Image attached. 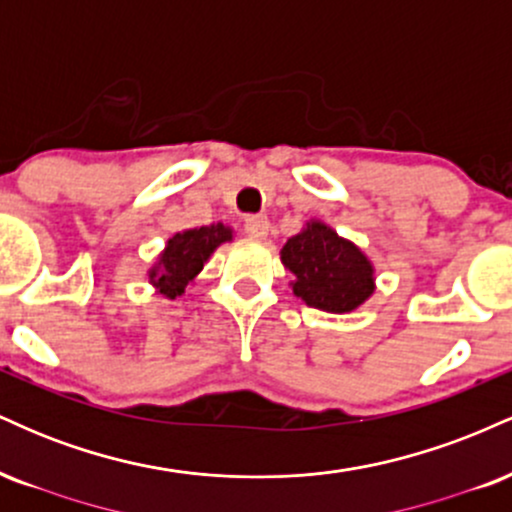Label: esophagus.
I'll use <instances>...</instances> for the list:
<instances>
[{
  "mask_svg": "<svg viewBox=\"0 0 512 512\" xmlns=\"http://www.w3.org/2000/svg\"><path fill=\"white\" fill-rule=\"evenodd\" d=\"M245 233H248L250 238H257V240L267 238L269 221L264 219V216H248V219H245Z\"/></svg>",
  "mask_w": 512,
  "mask_h": 512,
  "instance_id": "obj_1",
  "label": "esophagus"
}]
</instances>
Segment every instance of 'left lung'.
I'll return each instance as SVG.
<instances>
[{"label":"left lung","instance_id":"obj_1","mask_svg":"<svg viewBox=\"0 0 512 512\" xmlns=\"http://www.w3.org/2000/svg\"><path fill=\"white\" fill-rule=\"evenodd\" d=\"M279 255L293 276V296L322 313H354L375 293L370 257L320 219L305 221Z\"/></svg>","mask_w":512,"mask_h":512}]
</instances>
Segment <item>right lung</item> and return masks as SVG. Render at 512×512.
I'll return each instance as SVG.
<instances>
[{
    "mask_svg": "<svg viewBox=\"0 0 512 512\" xmlns=\"http://www.w3.org/2000/svg\"><path fill=\"white\" fill-rule=\"evenodd\" d=\"M233 228L226 223H209V226L187 228L166 240V248L158 252L156 262L146 269V279L163 298L182 296L190 284L202 274L204 264L223 243H231Z\"/></svg>",
    "mask_w": 512,
    "mask_h": 512,
    "instance_id": "right-lung-1",
    "label": "right lung"
}]
</instances>
